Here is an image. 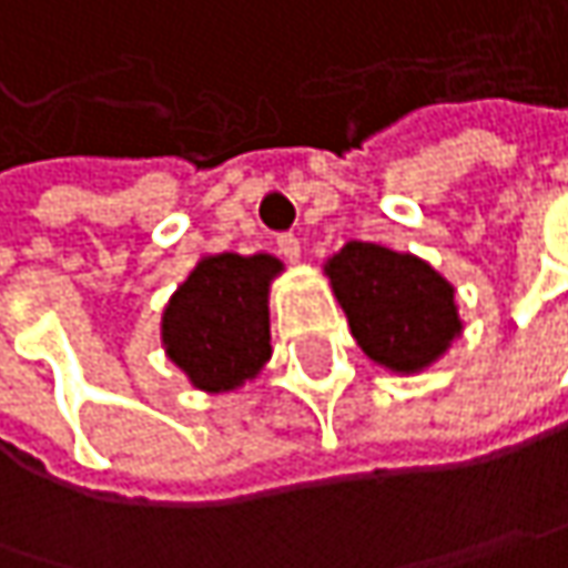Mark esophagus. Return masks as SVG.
<instances>
[{"mask_svg":"<svg viewBox=\"0 0 568 568\" xmlns=\"http://www.w3.org/2000/svg\"><path fill=\"white\" fill-rule=\"evenodd\" d=\"M276 247H280V253H283L285 260H298V253H302V244H298L295 234H280V237H276Z\"/></svg>","mask_w":568,"mask_h":568,"instance_id":"obj_1","label":"esophagus"}]
</instances>
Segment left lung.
I'll return each mask as SVG.
<instances>
[{"label": "left lung", "instance_id": "1", "mask_svg": "<svg viewBox=\"0 0 568 568\" xmlns=\"http://www.w3.org/2000/svg\"><path fill=\"white\" fill-rule=\"evenodd\" d=\"M324 270L356 344L385 369L417 373L463 331L453 285L412 253L351 241Z\"/></svg>", "mask_w": 568, "mask_h": 568}]
</instances>
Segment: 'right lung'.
<instances>
[{"label":"right lung","mask_w":568,"mask_h":568,"mask_svg":"<svg viewBox=\"0 0 568 568\" xmlns=\"http://www.w3.org/2000/svg\"><path fill=\"white\" fill-rule=\"evenodd\" d=\"M276 256H205L163 312V347L205 392H231L270 359V280Z\"/></svg>","instance_id":"right-lung-1"}]
</instances>
